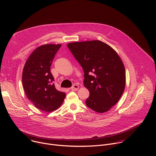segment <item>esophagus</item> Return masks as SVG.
<instances>
[{
	"instance_id": "esophagus-1",
	"label": "esophagus",
	"mask_w": 156,
	"mask_h": 156,
	"mask_svg": "<svg viewBox=\"0 0 156 156\" xmlns=\"http://www.w3.org/2000/svg\"><path fill=\"white\" fill-rule=\"evenodd\" d=\"M78 88H79V86L78 85L74 84L70 89L72 91H77L78 90Z\"/></svg>"
}]
</instances>
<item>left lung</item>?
Wrapping results in <instances>:
<instances>
[{
	"instance_id": "1",
	"label": "left lung",
	"mask_w": 156,
	"mask_h": 156,
	"mask_svg": "<svg viewBox=\"0 0 156 156\" xmlns=\"http://www.w3.org/2000/svg\"><path fill=\"white\" fill-rule=\"evenodd\" d=\"M67 46L84 73L83 84L90 91L86 105L98 113L107 112L125 90V70L120 57L101 41L74 42Z\"/></svg>"
}]
</instances>
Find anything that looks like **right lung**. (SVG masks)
I'll use <instances>...</instances> for the list:
<instances>
[{"label":"right lung","mask_w":156,"mask_h":156,"mask_svg":"<svg viewBox=\"0 0 156 156\" xmlns=\"http://www.w3.org/2000/svg\"><path fill=\"white\" fill-rule=\"evenodd\" d=\"M61 46L48 44L37 48L27 60L22 74L27 98L36 108L48 112L58 108L66 96L56 90L51 72L52 60Z\"/></svg>","instance_id":"right-lung-1"}]
</instances>
